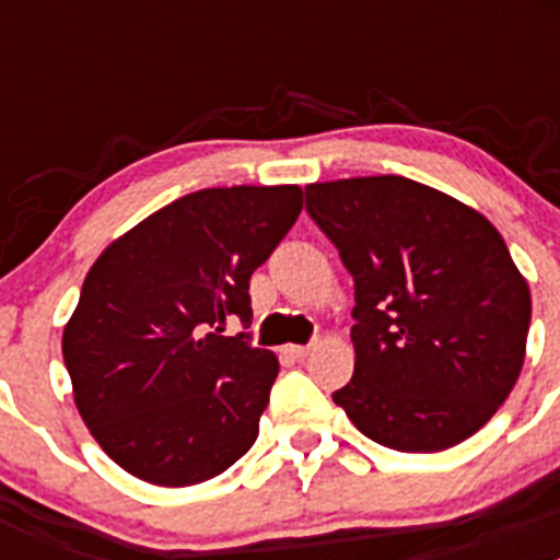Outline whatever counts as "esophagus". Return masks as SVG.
Here are the masks:
<instances>
[{"label":"esophagus","instance_id":"1","mask_svg":"<svg viewBox=\"0 0 560 560\" xmlns=\"http://www.w3.org/2000/svg\"><path fill=\"white\" fill-rule=\"evenodd\" d=\"M285 353H289L291 359L303 361L305 355H311V345H289V348H285Z\"/></svg>","mask_w":560,"mask_h":560}]
</instances>
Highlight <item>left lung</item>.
<instances>
[{
	"mask_svg": "<svg viewBox=\"0 0 560 560\" xmlns=\"http://www.w3.org/2000/svg\"><path fill=\"white\" fill-rule=\"evenodd\" d=\"M353 275V378L334 400L395 452H443L493 418L524 364L530 289L491 221L404 176L305 187Z\"/></svg>",
	"mask_w": 560,
	"mask_h": 560,
	"instance_id": "left-lung-1",
	"label": "left lung"
}]
</instances>
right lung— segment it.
Returning a JSON list of instances; mask_svg holds the SVG:
<instances>
[{
  "label": "right lung",
  "mask_w": 560,
  "mask_h": 560,
  "mask_svg": "<svg viewBox=\"0 0 560 560\" xmlns=\"http://www.w3.org/2000/svg\"><path fill=\"white\" fill-rule=\"evenodd\" d=\"M303 210V190L207 187L117 237L83 280L63 364L83 423L133 477H219L257 440L277 355L252 348L249 277Z\"/></svg>",
  "instance_id": "obj_1"
}]
</instances>
